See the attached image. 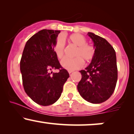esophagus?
I'll return each instance as SVG.
<instances>
[{"label":"esophagus","instance_id":"obj_1","mask_svg":"<svg viewBox=\"0 0 134 134\" xmlns=\"http://www.w3.org/2000/svg\"><path fill=\"white\" fill-rule=\"evenodd\" d=\"M68 72H69V74H71L72 72H73V70H69Z\"/></svg>","mask_w":134,"mask_h":134}]
</instances>
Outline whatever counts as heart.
I'll use <instances>...</instances> for the list:
<instances>
[{"instance_id":"b5f03b06","label":"heart","mask_w":134,"mask_h":134,"mask_svg":"<svg viewBox=\"0 0 134 134\" xmlns=\"http://www.w3.org/2000/svg\"><path fill=\"white\" fill-rule=\"evenodd\" d=\"M69 40L70 42L77 46L74 56L76 57L64 58L61 61V65L69 70H74L82 67L84 60L90 62L94 57L95 49L93 45L86 43V38L80 33H74L70 35ZM65 42L62 36H58L53 47V51L58 58H62L64 55Z\"/></svg>"}]
</instances>
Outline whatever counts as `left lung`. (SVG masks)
<instances>
[{
	"label": "left lung",
	"instance_id": "1",
	"mask_svg": "<svg viewBox=\"0 0 134 134\" xmlns=\"http://www.w3.org/2000/svg\"><path fill=\"white\" fill-rule=\"evenodd\" d=\"M94 43L95 53L85 70H80L82 78L77 90L85 100L94 104L107 101L114 92L118 78L116 53L103 38L87 33Z\"/></svg>",
	"mask_w": 134,
	"mask_h": 134
}]
</instances>
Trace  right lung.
<instances>
[{"mask_svg":"<svg viewBox=\"0 0 134 134\" xmlns=\"http://www.w3.org/2000/svg\"><path fill=\"white\" fill-rule=\"evenodd\" d=\"M60 30H43L27 41L23 50L20 70L24 90L38 104L48 106L59 99L69 74L60 65L53 47ZM52 69H59L52 74Z\"/></svg>","mask_w":134,"mask_h":134,"instance_id":"1","label":"right lung"}]
</instances>
